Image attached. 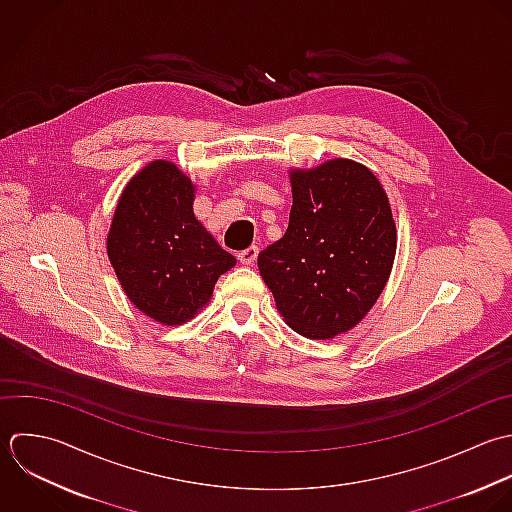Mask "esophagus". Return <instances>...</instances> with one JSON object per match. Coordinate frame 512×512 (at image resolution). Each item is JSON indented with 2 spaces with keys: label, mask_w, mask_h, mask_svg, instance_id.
Here are the masks:
<instances>
[{
  "label": "esophagus",
  "mask_w": 512,
  "mask_h": 512,
  "mask_svg": "<svg viewBox=\"0 0 512 512\" xmlns=\"http://www.w3.org/2000/svg\"><path fill=\"white\" fill-rule=\"evenodd\" d=\"M257 255H259V247H257V245H251V247L243 249L237 257H239V261H241L243 265H253L255 259H257Z\"/></svg>",
  "instance_id": "34e87169"
}]
</instances>
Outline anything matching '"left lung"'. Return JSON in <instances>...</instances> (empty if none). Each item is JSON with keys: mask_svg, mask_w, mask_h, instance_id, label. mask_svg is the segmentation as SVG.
<instances>
[{"mask_svg": "<svg viewBox=\"0 0 512 512\" xmlns=\"http://www.w3.org/2000/svg\"><path fill=\"white\" fill-rule=\"evenodd\" d=\"M285 235L257 265L285 323L307 339L357 327L381 297L397 253V227L377 175L335 157L291 169Z\"/></svg>", "mask_w": 512, "mask_h": 512, "instance_id": "8db88e82", "label": "left lung"}]
</instances>
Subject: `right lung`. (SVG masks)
<instances>
[{
    "mask_svg": "<svg viewBox=\"0 0 512 512\" xmlns=\"http://www.w3.org/2000/svg\"><path fill=\"white\" fill-rule=\"evenodd\" d=\"M195 185L171 161L155 159L121 191L107 233V257L127 299L175 327L209 303L237 259L193 213Z\"/></svg>",
    "mask_w": 512,
    "mask_h": 512,
    "instance_id": "obj_1",
    "label": "right lung"
}]
</instances>
